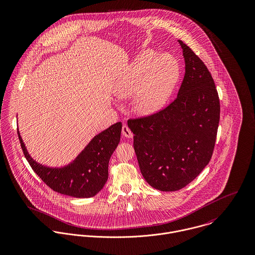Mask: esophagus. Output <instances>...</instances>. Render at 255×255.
Here are the masks:
<instances>
[{"label": "esophagus", "mask_w": 255, "mask_h": 255, "mask_svg": "<svg viewBox=\"0 0 255 255\" xmlns=\"http://www.w3.org/2000/svg\"><path fill=\"white\" fill-rule=\"evenodd\" d=\"M122 133L125 137H128V138H131L133 136L131 130L128 128V126H123V128H122Z\"/></svg>", "instance_id": "obj_1"}]
</instances>
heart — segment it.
<instances>
[{
	"instance_id": "obj_1",
	"label": "heart",
	"mask_w": 255,
	"mask_h": 255,
	"mask_svg": "<svg viewBox=\"0 0 255 255\" xmlns=\"http://www.w3.org/2000/svg\"><path fill=\"white\" fill-rule=\"evenodd\" d=\"M179 79L175 58L152 50L140 53L117 77L114 88L121 98L133 97V107L140 115H152L171 96Z\"/></svg>"
}]
</instances>
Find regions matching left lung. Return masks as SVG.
<instances>
[{"label": "left lung", "mask_w": 255, "mask_h": 255, "mask_svg": "<svg viewBox=\"0 0 255 255\" xmlns=\"http://www.w3.org/2000/svg\"><path fill=\"white\" fill-rule=\"evenodd\" d=\"M185 73L175 101L146 118L128 120L140 172L152 187L176 191L209 163L220 121L218 92L204 63L178 40Z\"/></svg>", "instance_id": "obj_1"}]
</instances>
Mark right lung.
<instances>
[{
  "label": "right lung",
  "mask_w": 255,
  "mask_h": 255,
  "mask_svg": "<svg viewBox=\"0 0 255 255\" xmlns=\"http://www.w3.org/2000/svg\"><path fill=\"white\" fill-rule=\"evenodd\" d=\"M122 123H117L95 135L70 164L49 167L36 162L28 153L17 129L26 160L39 178L56 192L76 198L96 195L108 180V166L121 139Z\"/></svg>",
  "instance_id": "1"
}]
</instances>
